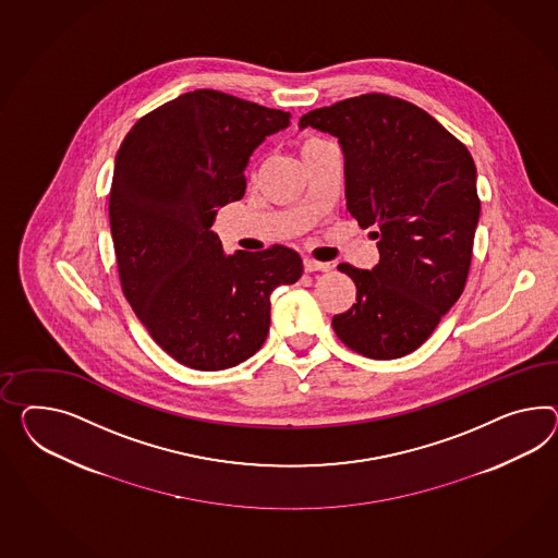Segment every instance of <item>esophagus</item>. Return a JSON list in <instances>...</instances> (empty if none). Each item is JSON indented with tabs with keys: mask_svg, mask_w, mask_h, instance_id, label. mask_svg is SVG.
I'll return each instance as SVG.
<instances>
[{
	"mask_svg": "<svg viewBox=\"0 0 558 558\" xmlns=\"http://www.w3.org/2000/svg\"><path fill=\"white\" fill-rule=\"evenodd\" d=\"M303 269L305 272H314V271H329V263H319V260H314V258H303Z\"/></svg>",
	"mask_w": 558,
	"mask_h": 558,
	"instance_id": "34e87169",
	"label": "esophagus"
}]
</instances>
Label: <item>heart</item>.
I'll list each match as a JSON object with an SVG mask.
<instances>
[{
  "instance_id": "1",
  "label": "heart",
  "mask_w": 558,
  "mask_h": 558,
  "mask_svg": "<svg viewBox=\"0 0 558 558\" xmlns=\"http://www.w3.org/2000/svg\"><path fill=\"white\" fill-rule=\"evenodd\" d=\"M328 142L326 140H322V137H315V135H305L303 140L300 142V154L301 156H305L307 151H312V149H317V147H322V145H326Z\"/></svg>"
}]
</instances>
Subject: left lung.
<instances>
[{
    "mask_svg": "<svg viewBox=\"0 0 558 558\" xmlns=\"http://www.w3.org/2000/svg\"><path fill=\"white\" fill-rule=\"evenodd\" d=\"M300 125L338 137L348 210L376 229L380 251L372 271L338 265L356 283V303L333 315V331L362 356H407L468 281L482 208L472 154L427 111L385 93L315 109Z\"/></svg>",
    "mask_w": 558,
    "mask_h": 558,
    "instance_id": "obj_1",
    "label": "left lung"
}]
</instances>
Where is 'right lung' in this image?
<instances>
[{
	"instance_id": "right-lung-1",
	"label": "right lung",
	"mask_w": 558,
	"mask_h": 558,
	"mask_svg": "<svg viewBox=\"0 0 558 558\" xmlns=\"http://www.w3.org/2000/svg\"><path fill=\"white\" fill-rule=\"evenodd\" d=\"M291 113L213 88L163 102L114 159L109 220L121 289L154 342L194 371H225L267 340L275 287L301 257L281 244L225 255L215 216L246 190L244 168Z\"/></svg>"
}]
</instances>
